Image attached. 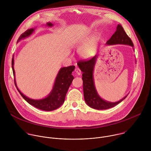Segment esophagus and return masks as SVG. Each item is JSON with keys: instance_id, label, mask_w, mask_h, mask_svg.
<instances>
[{"instance_id": "1", "label": "esophagus", "mask_w": 151, "mask_h": 151, "mask_svg": "<svg viewBox=\"0 0 151 151\" xmlns=\"http://www.w3.org/2000/svg\"><path fill=\"white\" fill-rule=\"evenodd\" d=\"M75 73H76L78 75H80L81 73V70H80L79 68H76L75 69Z\"/></svg>"}]
</instances>
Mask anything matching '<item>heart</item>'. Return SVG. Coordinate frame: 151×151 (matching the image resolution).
I'll use <instances>...</instances> for the list:
<instances>
[{
    "label": "heart",
    "mask_w": 151,
    "mask_h": 151,
    "mask_svg": "<svg viewBox=\"0 0 151 151\" xmlns=\"http://www.w3.org/2000/svg\"><path fill=\"white\" fill-rule=\"evenodd\" d=\"M92 39V36H90L78 45V54L82 58H89L93 57L95 54V48L92 46H88L87 44L88 41Z\"/></svg>",
    "instance_id": "obj_1"
}]
</instances>
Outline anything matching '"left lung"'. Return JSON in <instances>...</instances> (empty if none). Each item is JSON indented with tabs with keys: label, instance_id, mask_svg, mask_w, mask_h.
<instances>
[{
	"label": "left lung",
	"instance_id": "8db88e82",
	"mask_svg": "<svg viewBox=\"0 0 151 151\" xmlns=\"http://www.w3.org/2000/svg\"><path fill=\"white\" fill-rule=\"evenodd\" d=\"M127 45L134 47L131 39L128 36L121 24H118L116 30L109 40H107L106 45ZM134 51V49L133 48ZM98 58V55H95L88 61H80L78 63V66L83 72V90L84 100L86 103L91 108L97 110H103L110 109L121 103L124 100L128 94L120 100L116 102H111L103 99L98 94L94 79V70Z\"/></svg>",
	"mask_w": 151,
	"mask_h": 151
}]
</instances>
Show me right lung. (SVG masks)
Returning a JSON list of instances; mask_svg holds the SVG:
<instances>
[{
  "label": "right lung",
  "instance_id": "add662e5",
  "mask_svg": "<svg viewBox=\"0 0 151 151\" xmlns=\"http://www.w3.org/2000/svg\"><path fill=\"white\" fill-rule=\"evenodd\" d=\"M45 26L51 27L54 26V24L50 22H48ZM35 27L29 29L23 34H21L17 40V43L21 40L25 39L30 36L35 30ZM14 65V55H13L12 59V68L14 76L15 85L21 96L30 104L42 111H52L58 109L63 104L69 88L74 79L72 73L75 70V66H70L67 68H61L55 78L52 88L48 95L45 98L41 99H32L24 95L18 89L15 80V72Z\"/></svg>",
  "mask_w": 151,
  "mask_h": 151
}]
</instances>
